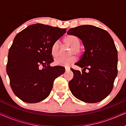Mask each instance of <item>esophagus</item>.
I'll return each instance as SVG.
<instances>
[{"mask_svg":"<svg viewBox=\"0 0 126 126\" xmlns=\"http://www.w3.org/2000/svg\"><path fill=\"white\" fill-rule=\"evenodd\" d=\"M70 69L68 68V67H65V71H68V70H69Z\"/></svg>","mask_w":126,"mask_h":126,"instance_id":"esophagus-1","label":"esophagus"}]
</instances>
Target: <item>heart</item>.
I'll return each instance as SVG.
<instances>
[{
	"label": "heart",
	"mask_w": 126,
	"mask_h": 126,
	"mask_svg": "<svg viewBox=\"0 0 126 126\" xmlns=\"http://www.w3.org/2000/svg\"><path fill=\"white\" fill-rule=\"evenodd\" d=\"M64 42L71 47L70 55L75 54H80L81 51L80 45V40L79 37L75 35H69L64 39ZM60 49V43L58 41L55 42L53 44L51 48V55L54 57L59 55ZM77 61V58L75 56H71L67 58L61 57L56 58L54 60V63L59 66H69V65L75 63Z\"/></svg>",
	"instance_id": "b5f03b06"
}]
</instances>
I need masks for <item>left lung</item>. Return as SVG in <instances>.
<instances>
[{"label":"left lung","mask_w":126,"mask_h":126,"mask_svg":"<svg viewBox=\"0 0 126 126\" xmlns=\"http://www.w3.org/2000/svg\"><path fill=\"white\" fill-rule=\"evenodd\" d=\"M67 34L79 37L85 47V52L76 63L83 69L82 72L71 69L73 78L69 87L72 94L85 103L103 100L112 91L118 74V52L111 36L92 25L72 28Z\"/></svg>","instance_id":"1"}]
</instances>
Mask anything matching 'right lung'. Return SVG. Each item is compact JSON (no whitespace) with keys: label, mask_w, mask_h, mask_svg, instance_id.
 <instances>
[{"label":"right lung","mask_w":126,"mask_h":126,"mask_svg":"<svg viewBox=\"0 0 126 126\" xmlns=\"http://www.w3.org/2000/svg\"><path fill=\"white\" fill-rule=\"evenodd\" d=\"M66 32V29L36 23L15 36L8 52L7 73L12 90L22 101L44 100L49 95L55 79L65 72L63 67L49 64L54 61L51 46Z\"/></svg>","instance_id":"add662e5"}]
</instances>
